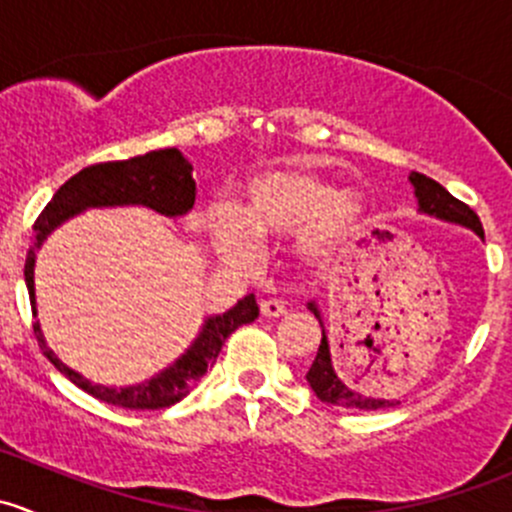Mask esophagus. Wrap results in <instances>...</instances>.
<instances>
[{
    "instance_id": "obj_1",
    "label": "esophagus",
    "mask_w": 512,
    "mask_h": 512,
    "mask_svg": "<svg viewBox=\"0 0 512 512\" xmlns=\"http://www.w3.org/2000/svg\"><path fill=\"white\" fill-rule=\"evenodd\" d=\"M260 309L265 317H282V314H287V304L282 299H265Z\"/></svg>"
}]
</instances>
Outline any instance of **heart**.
Instances as JSON below:
<instances>
[{"mask_svg": "<svg viewBox=\"0 0 512 512\" xmlns=\"http://www.w3.org/2000/svg\"><path fill=\"white\" fill-rule=\"evenodd\" d=\"M361 215L364 208L354 195H337V188L312 170L287 168L252 180L240 210L215 208L210 227L220 252L232 260L250 257L255 237L294 232H299L302 255L322 260L354 235Z\"/></svg>", "mask_w": 512, "mask_h": 512, "instance_id": "heart-1", "label": "heart"}]
</instances>
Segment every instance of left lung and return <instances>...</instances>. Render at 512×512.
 I'll return each mask as SVG.
<instances>
[{
  "label": "left lung",
  "mask_w": 512,
  "mask_h": 512,
  "mask_svg": "<svg viewBox=\"0 0 512 512\" xmlns=\"http://www.w3.org/2000/svg\"><path fill=\"white\" fill-rule=\"evenodd\" d=\"M411 183H414L416 188V198H418V208H421V213L436 215V218L448 220V223L466 225L483 237V225H480V218L473 213V208H468L463 200L453 198L441 183H436V180L426 178V175L421 173H411ZM309 309H312L314 317L319 319L317 307L309 304ZM334 366L337 364H334V356L329 352L327 334L322 332V344H319V352L314 356L312 366H309L307 381L309 386H312L314 394H317V399L324 401V404L347 406V409H361V411L391 409V406L399 404V401L376 399V396L361 394V391H356L354 386L349 384L337 369H334Z\"/></svg>",
  "instance_id": "obj_1"
}]
</instances>
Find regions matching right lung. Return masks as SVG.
I'll return each instance as SVG.
<instances>
[{"instance_id": "obj_1", "label": "right lung", "mask_w": 512, "mask_h": 512, "mask_svg": "<svg viewBox=\"0 0 512 512\" xmlns=\"http://www.w3.org/2000/svg\"><path fill=\"white\" fill-rule=\"evenodd\" d=\"M195 195H198V188H195L193 180V165L183 158L178 148H163V151H151L146 156L128 160L96 163L71 175L56 190L51 203L41 210V215L34 223L32 247L27 252V262H24V280H27L32 314H36L34 257L41 242L46 240V235L56 225L69 220L71 215L81 213V210L106 208V205H146V208H153L160 215L175 218V215H185L193 208ZM257 314H260V307H257L255 294H247L235 307L227 309L225 314L210 317L200 337L193 342V347L180 356L173 366L160 371L158 376H153L146 384L128 386V389H108V386L91 384L89 379H84V376L76 374L74 369H69V366L56 359L54 352L46 347L44 337H41L39 322H34V334L46 359L66 379H71L79 389H84L86 394H91L98 401H106L111 406H121V409L153 411L168 409V406L185 399L195 386V381L218 359L225 339L242 324L255 322Z\"/></svg>"}]
</instances>
